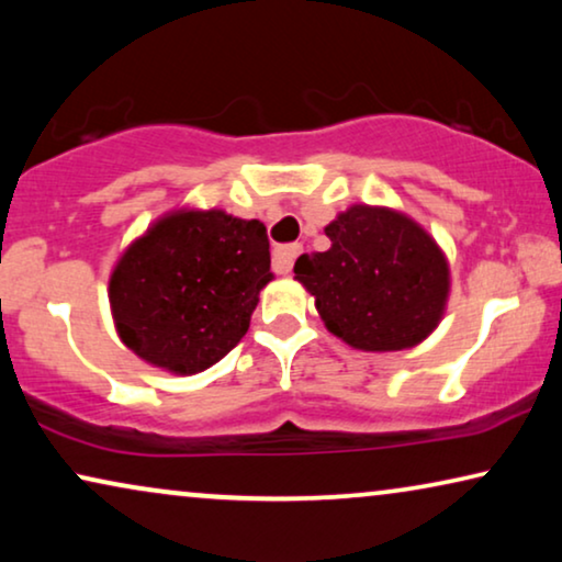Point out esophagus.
Listing matches in <instances>:
<instances>
[{
	"instance_id": "obj_1",
	"label": "esophagus",
	"mask_w": 562,
	"mask_h": 562,
	"mask_svg": "<svg viewBox=\"0 0 562 562\" xmlns=\"http://www.w3.org/2000/svg\"><path fill=\"white\" fill-rule=\"evenodd\" d=\"M299 252H302V245H299V243L281 245V248H276L273 250V271L276 273H289Z\"/></svg>"
}]
</instances>
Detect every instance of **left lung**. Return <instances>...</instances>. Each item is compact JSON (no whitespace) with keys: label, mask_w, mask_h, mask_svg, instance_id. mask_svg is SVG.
<instances>
[{"label":"left lung","mask_w":562,"mask_h":562,"mask_svg":"<svg viewBox=\"0 0 562 562\" xmlns=\"http://www.w3.org/2000/svg\"><path fill=\"white\" fill-rule=\"evenodd\" d=\"M329 248L296 258L294 279L335 337L363 352L409 350L445 317L450 263L417 220L352 204L325 227Z\"/></svg>","instance_id":"1"}]
</instances>
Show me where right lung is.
Wrapping results in <instances>:
<instances>
[{
    "label": "right lung",
    "mask_w": 562,
    "mask_h": 562,
    "mask_svg": "<svg viewBox=\"0 0 562 562\" xmlns=\"http://www.w3.org/2000/svg\"><path fill=\"white\" fill-rule=\"evenodd\" d=\"M268 281L263 222L176 206L122 250L106 294L114 329L137 358L194 375L243 340Z\"/></svg>",
    "instance_id": "add662e5"
}]
</instances>
